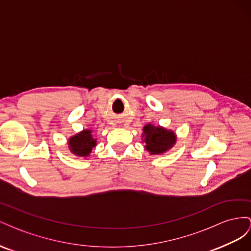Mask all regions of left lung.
<instances>
[{"mask_svg":"<svg viewBox=\"0 0 251 251\" xmlns=\"http://www.w3.org/2000/svg\"><path fill=\"white\" fill-rule=\"evenodd\" d=\"M142 141L144 148L151 155H159L167 152L176 143V134L174 130L148 123L143 127Z\"/></svg>","mask_w":251,"mask_h":251,"instance_id":"left-lung-1","label":"left lung"}]
</instances>
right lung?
<instances>
[{"label": "right lung", "instance_id": "right-lung-1", "mask_svg": "<svg viewBox=\"0 0 251 251\" xmlns=\"http://www.w3.org/2000/svg\"><path fill=\"white\" fill-rule=\"evenodd\" d=\"M67 145L71 153L76 156L88 157L92 148L97 146V138H94L92 130L83 129L70 137L67 141Z\"/></svg>", "mask_w": 251, "mask_h": 251}]
</instances>
